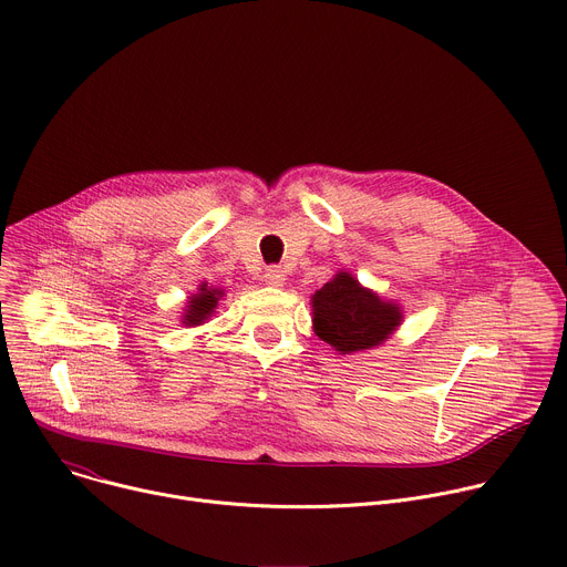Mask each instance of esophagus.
Returning <instances> with one entry per match:
<instances>
[{"mask_svg":"<svg viewBox=\"0 0 567 567\" xmlns=\"http://www.w3.org/2000/svg\"><path fill=\"white\" fill-rule=\"evenodd\" d=\"M262 278H265V282H267L269 287H282L285 280H287V278H285V271H282L280 267H269Z\"/></svg>","mask_w":567,"mask_h":567,"instance_id":"34e87169","label":"esophagus"}]
</instances>
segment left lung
I'll return each mask as SVG.
<instances>
[{"label": "left lung", "instance_id": "1", "mask_svg": "<svg viewBox=\"0 0 567 567\" xmlns=\"http://www.w3.org/2000/svg\"><path fill=\"white\" fill-rule=\"evenodd\" d=\"M311 313L316 337L341 354L381 346L403 318L396 302L381 300L348 271H339L311 296Z\"/></svg>", "mask_w": 567, "mask_h": 567}]
</instances>
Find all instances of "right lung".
Listing matches in <instances>:
<instances>
[{
  "label": "right lung",
  "mask_w": 567,
  "mask_h": 567,
  "mask_svg": "<svg viewBox=\"0 0 567 567\" xmlns=\"http://www.w3.org/2000/svg\"><path fill=\"white\" fill-rule=\"evenodd\" d=\"M221 296H224L221 289H213L208 285H202L199 291L190 296V300L184 309V318H182L184 326L195 328V326H202V322H206L213 316Z\"/></svg>",
  "instance_id": "right-lung-1"
}]
</instances>
